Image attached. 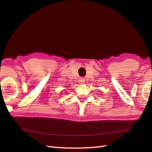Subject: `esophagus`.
<instances>
[{
  "label": "esophagus",
  "mask_w": 152,
  "mask_h": 152,
  "mask_svg": "<svg viewBox=\"0 0 152 152\" xmlns=\"http://www.w3.org/2000/svg\"><path fill=\"white\" fill-rule=\"evenodd\" d=\"M79 82L80 84H82V83H84V78H80L79 79Z\"/></svg>",
  "instance_id": "34e87169"
}]
</instances>
